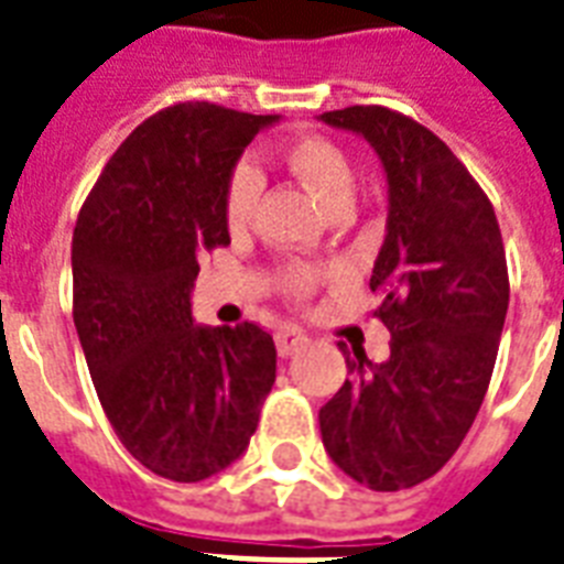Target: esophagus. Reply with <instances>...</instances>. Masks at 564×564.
<instances>
[{
	"label": "esophagus",
	"instance_id": "34e87169",
	"mask_svg": "<svg viewBox=\"0 0 564 564\" xmlns=\"http://www.w3.org/2000/svg\"><path fill=\"white\" fill-rule=\"evenodd\" d=\"M308 344V335H305L300 326H285V329H279L276 335V350L282 359H288V356H294V352H300Z\"/></svg>",
	"mask_w": 564,
	"mask_h": 564
}]
</instances>
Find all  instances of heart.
<instances>
[{
	"label": "heart",
	"instance_id": "b5f03b06",
	"mask_svg": "<svg viewBox=\"0 0 564 564\" xmlns=\"http://www.w3.org/2000/svg\"><path fill=\"white\" fill-rule=\"evenodd\" d=\"M282 164L321 199L329 212L350 208L352 187H356V170L341 143L329 141L323 134H305L296 138L282 150ZM261 194L259 170L250 164L235 167L229 187H226V223L232 229H243L252 220L256 203ZM321 282V270L312 264H294L285 270V288L294 296H305Z\"/></svg>",
	"mask_w": 564,
	"mask_h": 564
}]
</instances>
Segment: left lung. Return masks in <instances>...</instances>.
<instances>
[{
  "mask_svg": "<svg viewBox=\"0 0 564 564\" xmlns=\"http://www.w3.org/2000/svg\"><path fill=\"white\" fill-rule=\"evenodd\" d=\"M386 167V241L370 291L391 332L382 365L347 352L350 379L321 409L329 459L373 491L412 488L459 449L491 382L509 273L495 208L441 138L382 105L321 115Z\"/></svg>",
  "mask_w": 564,
  "mask_h": 564,
  "instance_id": "obj_1",
  "label": "left lung"
}]
</instances>
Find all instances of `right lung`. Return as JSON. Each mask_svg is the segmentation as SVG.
<instances>
[{"mask_svg":"<svg viewBox=\"0 0 564 564\" xmlns=\"http://www.w3.org/2000/svg\"><path fill=\"white\" fill-rule=\"evenodd\" d=\"M279 115L170 105L105 164L73 232V321L108 421L143 468L199 482L241 459L276 382L256 323L199 326V259L229 243L226 187Z\"/></svg>","mask_w":564,"mask_h":564,"instance_id":"1","label":"right lung"}]
</instances>
